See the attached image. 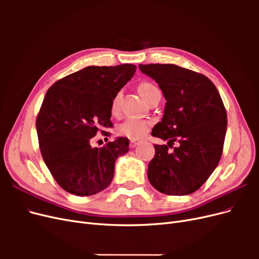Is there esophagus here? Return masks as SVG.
Wrapping results in <instances>:
<instances>
[{
  "instance_id": "1",
  "label": "esophagus",
  "mask_w": 259,
  "mask_h": 259,
  "mask_svg": "<svg viewBox=\"0 0 259 259\" xmlns=\"http://www.w3.org/2000/svg\"><path fill=\"white\" fill-rule=\"evenodd\" d=\"M138 144H139L138 140H131V142H130V147L131 148H135Z\"/></svg>"
}]
</instances>
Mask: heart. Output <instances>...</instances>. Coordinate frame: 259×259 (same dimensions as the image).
<instances>
[{
	"label": "heart",
	"instance_id": "b5f03b06",
	"mask_svg": "<svg viewBox=\"0 0 259 259\" xmlns=\"http://www.w3.org/2000/svg\"><path fill=\"white\" fill-rule=\"evenodd\" d=\"M138 92L140 96L144 98L145 101L150 100L155 94L160 93V90L156 86L150 82H144L138 86ZM121 98V93H117L112 100L111 105V111L115 113L119 110V103ZM149 130V122L142 120V119H135V117H128V119L124 120L121 124L117 125L116 132L117 134L125 136L131 139H137L143 137Z\"/></svg>",
	"mask_w": 259,
	"mask_h": 259
}]
</instances>
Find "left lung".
Returning a JSON list of instances; mask_svg holds the SVG:
<instances>
[{
  "mask_svg": "<svg viewBox=\"0 0 259 259\" xmlns=\"http://www.w3.org/2000/svg\"><path fill=\"white\" fill-rule=\"evenodd\" d=\"M165 98L161 122L151 135L167 140L154 145L148 179L162 193L187 195L198 190L218 165L227 131L221 95L209 79L176 65H139ZM179 145L169 152L168 147Z\"/></svg>",
  "mask_w": 259,
  "mask_h": 259,
  "instance_id": "8db88e82",
  "label": "left lung"
}]
</instances>
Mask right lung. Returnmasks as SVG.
<instances>
[{"label": "right lung", "mask_w": 259, "mask_h": 259, "mask_svg": "<svg viewBox=\"0 0 259 259\" xmlns=\"http://www.w3.org/2000/svg\"><path fill=\"white\" fill-rule=\"evenodd\" d=\"M135 71L128 64L90 66L46 93L35 124L38 144L46 166L67 192L89 197L110 185L114 163L128 152L130 140L117 137L100 148L92 147V140L112 127V100Z\"/></svg>", "instance_id": "right-lung-1"}]
</instances>
